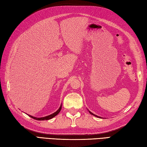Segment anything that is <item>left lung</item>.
I'll list each match as a JSON object with an SVG mask.
<instances>
[{"mask_svg": "<svg viewBox=\"0 0 147 147\" xmlns=\"http://www.w3.org/2000/svg\"><path fill=\"white\" fill-rule=\"evenodd\" d=\"M88 111H89V110H88ZM89 112H90V113L91 115H93V116H95V117H97V118H102V117H98V116L96 115H95V114H93V113H91V111H89Z\"/></svg>", "mask_w": 147, "mask_h": 147, "instance_id": "8db88e82", "label": "left lung"}]
</instances>
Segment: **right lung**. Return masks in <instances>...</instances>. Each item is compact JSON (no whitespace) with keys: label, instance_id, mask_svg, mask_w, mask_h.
Instances as JSON below:
<instances>
[{"label":"right lung","instance_id":"add662e5","mask_svg":"<svg viewBox=\"0 0 147 147\" xmlns=\"http://www.w3.org/2000/svg\"><path fill=\"white\" fill-rule=\"evenodd\" d=\"M61 107H62V105H61L59 109H58L56 112L52 113V114L50 115H48V116H46V117H41V118H38V117H33V116H31V115H28L30 117H31L32 118L34 119V120H50V119H51L52 118H54V117H56V116L57 115L59 114V113L60 112L61 109Z\"/></svg>","mask_w":147,"mask_h":147}]
</instances>
